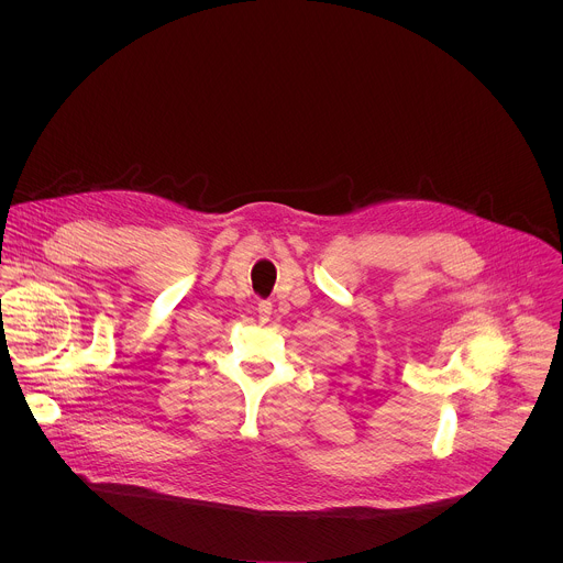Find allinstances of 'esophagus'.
<instances>
[{
	"instance_id": "34e87169",
	"label": "esophagus",
	"mask_w": 563,
	"mask_h": 563,
	"mask_svg": "<svg viewBox=\"0 0 563 563\" xmlns=\"http://www.w3.org/2000/svg\"><path fill=\"white\" fill-rule=\"evenodd\" d=\"M255 312H257V321L268 322L271 312H273V303H271V301H260L257 308H255Z\"/></svg>"
}]
</instances>
